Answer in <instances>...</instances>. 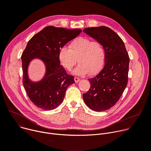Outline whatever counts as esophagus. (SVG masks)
Returning <instances> with one entry per match:
<instances>
[{"instance_id": "esophagus-1", "label": "esophagus", "mask_w": 151, "mask_h": 151, "mask_svg": "<svg viewBox=\"0 0 151 151\" xmlns=\"http://www.w3.org/2000/svg\"><path fill=\"white\" fill-rule=\"evenodd\" d=\"M74 80H75V82H76V83H78L79 81H80V79L79 78H76V77H75V78H74Z\"/></svg>"}]
</instances>
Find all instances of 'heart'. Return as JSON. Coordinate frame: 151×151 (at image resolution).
Here are the masks:
<instances>
[{"mask_svg": "<svg viewBox=\"0 0 151 151\" xmlns=\"http://www.w3.org/2000/svg\"><path fill=\"white\" fill-rule=\"evenodd\" d=\"M58 58L61 65L68 70L73 68L78 60L79 64L72 72L75 75L83 76L88 73L94 75L104 66L105 52L99 41L79 37L70 43L69 49L65 46L61 47Z\"/></svg>", "mask_w": 151, "mask_h": 151, "instance_id": "heart-1", "label": "heart"}]
</instances>
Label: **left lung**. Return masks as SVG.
I'll list each match as a JSON object with an SVG mask.
<instances>
[{
  "label": "left lung",
  "instance_id": "8db88e82",
  "mask_svg": "<svg viewBox=\"0 0 151 151\" xmlns=\"http://www.w3.org/2000/svg\"><path fill=\"white\" fill-rule=\"evenodd\" d=\"M83 31L99 41L105 52L104 66L96 76L88 79L91 87L83 94V101L93 111H106L117 103L127 87L130 58L124 42L111 29L100 26Z\"/></svg>",
  "mask_w": 151,
  "mask_h": 151
}]
</instances>
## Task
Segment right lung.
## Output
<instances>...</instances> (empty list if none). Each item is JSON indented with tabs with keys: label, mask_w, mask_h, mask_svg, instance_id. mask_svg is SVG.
Instances as JSON below:
<instances>
[{
	"label": "right lung",
	"mask_w": 151,
	"mask_h": 151,
	"mask_svg": "<svg viewBox=\"0 0 151 151\" xmlns=\"http://www.w3.org/2000/svg\"><path fill=\"white\" fill-rule=\"evenodd\" d=\"M81 29H67L47 26L34 35L28 42L21 55L23 83L28 97L39 108L45 111L55 109L63 101L74 77L66 73L58 58L60 48L78 36ZM39 59L45 63V75L40 81H32L28 77L30 62Z\"/></svg>",
	"instance_id": "obj_1"
}]
</instances>
